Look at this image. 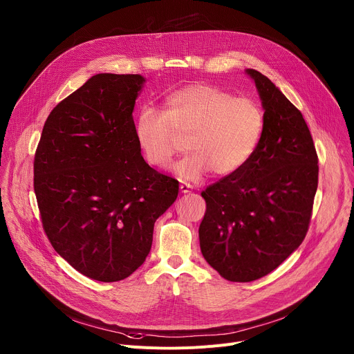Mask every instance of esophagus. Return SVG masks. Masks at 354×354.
<instances>
[{"label": "esophagus", "mask_w": 354, "mask_h": 354, "mask_svg": "<svg viewBox=\"0 0 354 354\" xmlns=\"http://www.w3.org/2000/svg\"><path fill=\"white\" fill-rule=\"evenodd\" d=\"M190 186L189 185H180L179 186V192L182 193V194H186V193H190Z\"/></svg>", "instance_id": "obj_1"}]
</instances>
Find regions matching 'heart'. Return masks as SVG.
<instances>
[{
    "label": "heart",
    "mask_w": 354,
    "mask_h": 354,
    "mask_svg": "<svg viewBox=\"0 0 354 354\" xmlns=\"http://www.w3.org/2000/svg\"><path fill=\"white\" fill-rule=\"evenodd\" d=\"M263 123L255 100L194 82L171 92L164 112L142 108L134 120V136L145 161L165 168L179 147L176 134H187L189 153L172 171L185 182H198L212 169L218 176L239 171L255 153Z\"/></svg>",
    "instance_id": "b5f03b06"
}]
</instances>
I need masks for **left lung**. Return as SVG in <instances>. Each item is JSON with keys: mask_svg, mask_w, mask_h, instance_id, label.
Instances as JSON below:
<instances>
[{"mask_svg": "<svg viewBox=\"0 0 354 354\" xmlns=\"http://www.w3.org/2000/svg\"><path fill=\"white\" fill-rule=\"evenodd\" d=\"M245 73L262 100V137L239 171L201 192L198 227L207 263L239 283L269 274L304 241L318 187V156L301 112L268 77Z\"/></svg>", "mask_w": 354, "mask_h": 354, "instance_id": "obj_1", "label": "left lung"}]
</instances>
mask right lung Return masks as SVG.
Instances as JSON below:
<instances>
[{
	"mask_svg": "<svg viewBox=\"0 0 354 354\" xmlns=\"http://www.w3.org/2000/svg\"><path fill=\"white\" fill-rule=\"evenodd\" d=\"M145 78L96 74L50 112L33 162L44 232L75 270L97 281L129 277L145 261L154 224L179 183L151 168L134 136Z\"/></svg>",
	"mask_w": 354,
	"mask_h": 354,
	"instance_id": "add662e5",
	"label": "right lung"
}]
</instances>
